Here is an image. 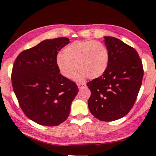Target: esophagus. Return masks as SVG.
Masks as SVG:
<instances>
[{
	"mask_svg": "<svg viewBox=\"0 0 156 156\" xmlns=\"http://www.w3.org/2000/svg\"><path fill=\"white\" fill-rule=\"evenodd\" d=\"M77 85H78V89H83V88H84L86 87V84H84V83H78Z\"/></svg>",
	"mask_w": 156,
	"mask_h": 156,
	"instance_id": "obj_1",
	"label": "esophagus"
}]
</instances>
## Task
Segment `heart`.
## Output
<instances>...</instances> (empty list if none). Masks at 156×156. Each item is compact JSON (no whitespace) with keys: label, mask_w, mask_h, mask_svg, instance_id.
Returning a JSON list of instances; mask_svg holds the SVG:
<instances>
[{"label":"heart","mask_w":156,"mask_h":156,"mask_svg":"<svg viewBox=\"0 0 156 156\" xmlns=\"http://www.w3.org/2000/svg\"><path fill=\"white\" fill-rule=\"evenodd\" d=\"M109 51L103 43L90 40L76 41L63 49L56 62L60 73L66 78H71L76 70L80 72L75 76L76 80H83L88 76L95 79L106 71L109 63Z\"/></svg>","instance_id":"b5f03b06"}]
</instances>
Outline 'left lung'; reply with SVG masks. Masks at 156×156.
I'll return each mask as SVG.
<instances>
[{"instance_id": "obj_1", "label": "left lung", "mask_w": 156, "mask_h": 156, "mask_svg": "<svg viewBox=\"0 0 156 156\" xmlns=\"http://www.w3.org/2000/svg\"><path fill=\"white\" fill-rule=\"evenodd\" d=\"M104 38L109 63L103 74L87 84L91 91L88 107L95 118L110 122L124 117L133 107L144 71L135 49L114 37Z\"/></svg>"}]
</instances>
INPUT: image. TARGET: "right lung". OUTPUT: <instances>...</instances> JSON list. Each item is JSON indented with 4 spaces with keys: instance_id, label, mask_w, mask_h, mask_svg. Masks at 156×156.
Wrapping results in <instances>:
<instances>
[{
    "instance_id": "obj_1",
    "label": "right lung",
    "mask_w": 156,
    "mask_h": 156,
    "mask_svg": "<svg viewBox=\"0 0 156 156\" xmlns=\"http://www.w3.org/2000/svg\"><path fill=\"white\" fill-rule=\"evenodd\" d=\"M69 43L65 37L42 41L17 56L12 83L25 115L41 125L57 126L67 120L78 92L74 82L60 74L58 51Z\"/></svg>"
}]
</instances>
